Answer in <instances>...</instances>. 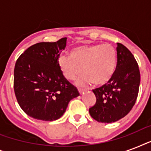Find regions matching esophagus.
I'll return each mask as SVG.
<instances>
[{
  "label": "esophagus",
  "instance_id": "34e87169",
  "mask_svg": "<svg viewBox=\"0 0 151 151\" xmlns=\"http://www.w3.org/2000/svg\"><path fill=\"white\" fill-rule=\"evenodd\" d=\"M78 92H79V93L81 95L82 93H84V92H85V89H82V88H78Z\"/></svg>",
  "mask_w": 151,
  "mask_h": 151
}]
</instances>
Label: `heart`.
<instances>
[{"label": "heart", "mask_w": 151, "mask_h": 151, "mask_svg": "<svg viewBox=\"0 0 151 151\" xmlns=\"http://www.w3.org/2000/svg\"><path fill=\"white\" fill-rule=\"evenodd\" d=\"M117 60V52L110 45H82L71 49L70 56H59L58 65L67 80H75L83 71L77 81L78 85H103L114 75Z\"/></svg>", "instance_id": "1"}]
</instances>
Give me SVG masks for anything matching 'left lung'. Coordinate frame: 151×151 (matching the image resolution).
Returning <instances> with one entry per match:
<instances>
[{"mask_svg":"<svg viewBox=\"0 0 151 151\" xmlns=\"http://www.w3.org/2000/svg\"><path fill=\"white\" fill-rule=\"evenodd\" d=\"M117 67L108 83L93 89L96 102L89 108L96 121L112 123L126 116L132 109L138 96L140 72L132 52L117 43Z\"/></svg>","mask_w":151,"mask_h":151,"instance_id":"obj_1","label":"left lung"}]
</instances>
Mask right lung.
I'll list each match as a JSON object with an SVG mask.
<instances>
[{"mask_svg": "<svg viewBox=\"0 0 151 151\" xmlns=\"http://www.w3.org/2000/svg\"><path fill=\"white\" fill-rule=\"evenodd\" d=\"M66 37L56 42L30 46L15 63L14 92L22 110L29 117L52 122L59 119L69 102L79 96L77 88L63 75L58 65Z\"/></svg>", "mask_w": 151, "mask_h": 151, "instance_id": "obj_1", "label": "right lung"}]
</instances>
